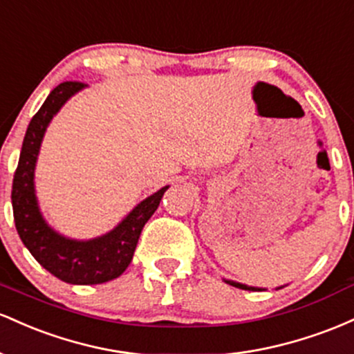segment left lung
I'll return each mask as SVG.
<instances>
[{
  "label": "left lung",
  "mask_w": 354,
  "mask_h": 354,
  "mask_svg": "<svg viewBox=\"0 0 354 354\" xmlns=\"http://www.w3.org/2000/svg\"><path fill=\"white\" fill-rule=\"evenodd\" d=\"M225 283L234 286V288H239V289H245V291H266L264 288H256V286H248V284H242V283H236V281H230V279H224ZM281 288H284V286H281ZM277 288V289H281Z\"/></svg>",
  "instance_id": "1"
}]
</instances>
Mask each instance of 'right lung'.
I'll return each instance as SVG.
<instances>
[{
  "label": "right lung",
  "instance_id": "add662e5",
  "mask_svg": "<svg viewBox=\"0 0 354 354\" xmlns=\"http://www.w3.org/2000/svg\"><path fill=\"white\" fill-rule=\"evenodd\" d=\"M85 86L80 82H63L50 91L26 129L11 192L15 225L31 256L58 279L82 286L112 281L129 268L145 222L156 212L169 189L165 185L138 202L110 232L95 239L78 241L62 236L45 221L35 190L39 147L55 115Z\"/></svg>",
  "mask_w": 354,
  "mask_h": 354
}]
</instances>
